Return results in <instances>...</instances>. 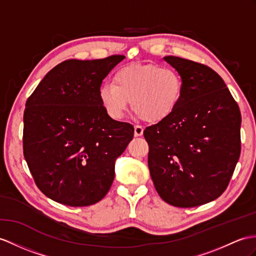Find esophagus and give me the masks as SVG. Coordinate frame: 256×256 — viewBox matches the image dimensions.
I'll use <instances>...</instances> for the list:
<instances>
[{
  "instance_id": "34e87169",
  "label": "esophagus",
  "mask_w": 256,
  "mask_h": 256,
  "mask_svg": "<svg viewBox=\"0 0 256 256\" xmlns=\"http://www.w3.org/2000/svg\"><path fill=\"white\" fill-rule=\"evenodd\" d=\"M143 127L139 126V124H136L134 126V136H140L143 134Z\"/></svg>"
}]
</instances>
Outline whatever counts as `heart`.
Listing matches in <instances>:
<instances>
[{
    "instance_id": "obj_1",
    "label": "heart",
    "mask_w": 256,
    "mask_h": 256,
    "mask_svg": "<svg viewBox=\"0 0 256 256\" xmlns=\"http://www.w3.org/2000/svg\"><path fill=\"white\" fill-rule=\"evenodd\" d=\"M182 78L170 67L134 64L118 70L113 84L98 90V100L112 120H120L132 102L143 120L160 122L170 117L182 101Z\"/></svg>"
}]
</instances>
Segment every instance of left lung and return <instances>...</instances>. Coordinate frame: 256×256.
Wrapping results in <instances>:
<instances>
[{"label": "left lung", "instance_id": "1", "mask_svg": "<svg viewBox=\"0 0 256 256\" xmlns=\"http://www.w3.org/2000/svg\"><path fill=\"white\" fill-rule=\"evenodd\" d=\"M182 78L175 112L143 134L155 189L168 204L198 206L226 190L241 151V114L222 77L212 68L165 56Z\"/></svg>", "mask_w": 256, "mask_h": 256}]
</instances>
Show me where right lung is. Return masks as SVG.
Returning <instances> with one entry per match:
<instances>
[{"instance_id":"obj_1","label":"right lung","mask_w":256,"mask_h":256,"mask_svg":"<svg viewBox=\"0 0 256 256\" xmlns=\"http://www.w3.org/2000/svg\"><path fill=\"white\" fill-rule=\"evenodd\" d=\"M124 58L62 62L27 100L24 156L36 184L55 202L88 206L113 184L115 160L132 140L134 126L105 113L98 90Z\"/></svg>"}]
</instances>
